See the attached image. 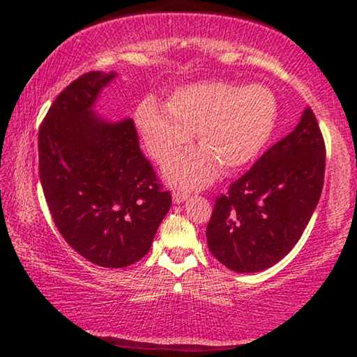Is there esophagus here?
<instances>
[{
  "mask_svg": "<svg viewBox=\"0 0 357 357\" xmlns=\"http://www.w3.org/2000/svg\"><path fill=\"white\" fill-rule=\"evenodd\" d=\"M190 197V193H187V192H174L172 193V198H174V203H182V202H185V199H187Z\"/></svg>",
  "mask_w": 357,
  "mask_h": 357,
  "instance_id": "34e87169",
  "label": "esophagus"
}]
</instances>
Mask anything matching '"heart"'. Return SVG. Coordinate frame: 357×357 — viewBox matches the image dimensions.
I'll return each mask as SVG.
<instances>
[{"label": "heart", "instance_id": "1", "mask_svg": "<svg viewBox=\"0 0 357 357\" xmlns=\"http://www.w3.org/2000/svg\"><path fill=\"white\" fill-rule=\"evenodd\" d=\"M135 119L146 149L160 164L182 151L195 131L202 149L170 160L165 177L199 187L214 177L218 165L232 172L261 153L275 131L278 104L266 86L206 79L175 89L165 107L143 100Z\"/></svg>", "mask_w": 357, "mask_h": 357}]
</instances>
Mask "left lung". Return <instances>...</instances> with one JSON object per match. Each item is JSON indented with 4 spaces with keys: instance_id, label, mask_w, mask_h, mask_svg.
Returning a JSON list of instances; mask_svg holds the SVG:
<instances>
[{
    "instance_id": "obj_1",
    "label": "left lung",
    "mask_w": 357,
    "mask_h": 357,
    "mask_svg": "<svg viewBox=\"0 0 357 357\" xmlns=\"http://www.w3.org/2000/svg\"><path fill=\"white\" fill-rule=\"evenodd\" d=\"M325 143L314 112L273 144L247 174L216 198L206 227L214 257L237 273L266 270L299 241L319 203Z\"/></svg>"
}]
</instances>
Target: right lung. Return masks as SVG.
I'll list each match as a JSON object with an SVG mask.
<instances>
[{
  "label": "right lung",
  "instance_id": "add662e5",
  "mask_svg": "<svg viewBox=\"0 0 357 357\" xmlns=\"http://www.w3.org/2000/svg\"><path fill=\"white\" fill-rule=\"evenodd\" d=\"M116 73L89 71L60 92L38 130V175L68 245L104 268L149 252L172 197L139 149L133 120H102L92 105Z\"/></svg>",
  "mask_w": 357,
  "mask_h": 357
}]
</instances>
